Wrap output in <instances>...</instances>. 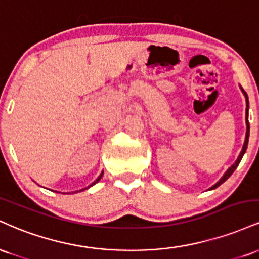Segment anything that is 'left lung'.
Instances as JSON below:
<instances>
[{"mask_svg":"<svg viewBox=\"0 0 259 259\" xmlns=\"http://www.w3.org/2000/svg\"><path fill=\"white\" fill-rule=\"evenodd\" d=\"M240 89H241V91H242L243 96H245V99H246V127H247V129H246V138H245V142H243V146H242V150H241V152H240L239 157H237V159L235 160V163H234V164L231 165V167L229 168L227 171H225L224 175H223V177L221 178V179H219L218 181H217V183L214 184V185H213L212 187H210V189H208V190H213V189H217V187H218L219 185H222V184L224 183V181L227 180L228 178L230 177V175L234 173V170H235V169L237 168V165H239V163L241 162V159H242L243 154H245V152H246V150H247V145H248V138H249V123H248V107H249V103H248V96H247V94H246V92L243 91V89L241 88V86H240Z\"/></svg>","mask_w":259,"mask_h":259,"instance_id":"obj_1","label":"left lung"}]
</instances>
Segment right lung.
Returning <instances> with one entry per match:
<instances>
[{"instance_id":"obj_1","label":"right lung","mask_w":259,"mask_h":259,"mask_svg":"<svg viewBox=\"0 0 259 259\" xmlns=\"http://www.w3.org/2000/svg\"><path fill=\"white\" fill-rule=\"evenodd\" d=\"M102 175H103V171H102V173H101V174H100V177H99V178H97V179H96V180H95V181H94V183H92L90 186H88V187H86V189H89V187L94 186V185H95V184H96V183H99V181L101 180V178H102ZM86 189H82V190H86ZM82 190H80V191H82Z\"/></svg>"}]
</instances>
